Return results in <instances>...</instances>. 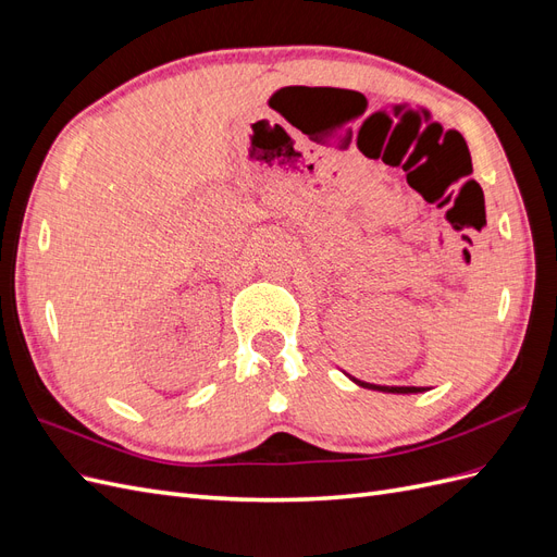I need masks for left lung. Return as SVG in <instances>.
Masks as SVG:
<instances>
[{
	"label": "left lung",
	"mask_w": 557,
	"mask_h": 557,
	"mask_svg": "<svg viewBox=\"0 0 557 557\" xmlns=\"http://www.w3.org/2000/svg\"><path fill=\"white\" fill-rule=\"evenodd\" d=\"M352 383L360 385V387H369V391H379V393H391V395H418V393H425L428 387H416V385H376V383H367L360 379H352L350 374H346Z\"/></svg>",
	"instance_id": "8db88e82"
}]
</instances>
